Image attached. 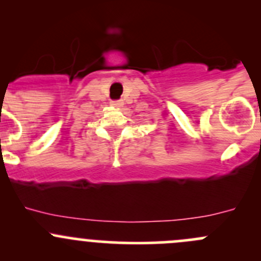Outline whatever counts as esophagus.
<instances>
[{"instance_id":"34e87169","label":"esophagus","mask_w":261,"mask_h":261,"mask_svg":"<svg viewBox=\"0 0 261 261\" xmlns=\"http://www.w3.org/2000/svg\"><path fill=\"white\" fill-rule=\"evenodd\" d=\"M111 106H114V107H122L123 106V101H122V99H117V101H111Z\"/></svg>"}]
</instances>
